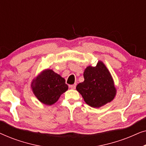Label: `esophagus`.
Here are the masks:
<instances>
[{"mask_svg":"<svg viewBox=\"0 0 146 146\" xmlns=\"http://www.w3.org/2000/svg\"><path fill=\"white\" fill-rule=\"evenodd\" d=\"M76 84H72V85H70L69 87L71 89H75L76 88Z\"/></svg>","mask_w":146,"mask_h":146,"instance_id":"obj_1","label":"esophagus"}]
</instances>
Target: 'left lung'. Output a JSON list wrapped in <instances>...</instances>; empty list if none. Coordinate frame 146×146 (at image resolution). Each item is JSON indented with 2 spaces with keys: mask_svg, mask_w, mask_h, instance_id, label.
I'll return each mask as SVG.
<instances>
[{
  "mask_svg": "<svg viewBox=\"0 0 146 146\" xmlns=\"http://www.w3.org/2000/svg\"><path fill=\"white\" fill-rule=\"evenodd\" d=\"M84 81L76 90L90 106L100 108L110 102L116 94L114 82L108 69L102 61L96 66H89L84 72Z\"/></svg>",
  "mask_w": 146,
  "mask_h": 146,
  "instance_id": "8db88e82",
  "label": "left lung"
}]
</instances>
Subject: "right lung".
I'll use <instances>...</instances> for the list:
<instances>
[{
  "label": "right lung",
  "instance_id": "add662e5",
  "mask_svg": "<svg viewBox=\"0 0 146 146\" xmlns=\"http://www.w3.org/2000/svg\"><path fill=\"white\" fill-rule=\"evenodd\" d=\"M31 88L34 94L40 102L50 106L56 102L68 86L60 75L52 70L46 69L33 80Z\"/></svg>",
  "mask_w": 146,
  "mask_h": 146
}]
</instances>
